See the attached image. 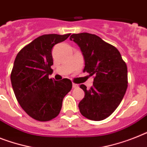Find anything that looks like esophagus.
<instances>
[{
  "mask_svg": "<svg viewBox=\"0 0 147 147\" xmlns=\"http://www.w3.org/2000/svg\"><path fill=\"white\" fill-rule=\"evenodd\" d=\"M72 86H73V88H78L79 87V86L77 84H75V83H73L72 84Z\"/></svg>",
  "mask_w": 147,
  "mask_h": 147,
  "instance_id": "34e87169",
  "label": "esophagus"
}]
</instances>
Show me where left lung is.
Segmentation results:
<instances>
[{"label":"left lung","instance_id":"obj_1","mask_svg":"<svg viewBox=\"0 0 147 147\" xmlns=\"http://www.w3.org/2000/svg\"><path fill=\"white\" fill-rule=\"evenodd\" d=\"M70 40L82 51L85 60L83 72L94 76L90 89L87 90L85 85H80L85 96L79 104L80 111L88 119H105L118 107L125 94L127 65L118 49L97 35L74 34Z\"/></svg>","mask_w":147,"mask_h":147}]
</instances>
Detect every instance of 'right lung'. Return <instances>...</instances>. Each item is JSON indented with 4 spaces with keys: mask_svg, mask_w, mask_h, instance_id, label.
<instances>
[{
    "mask_svg": "<svg viewBox=\"0 0 147 147\" xmlns=\"http://www.w3.org/2000/svg\"><path fill=\"white\" fill-rule=\"evenodd\" d=\"M71 34H44L23 47L17 54L11 72L13 92L22 108L31 118L46 122L55 118L63 99L72 88L69 79L55 81L52 49L65 40Z\"/></svg>",
    "mask_w": 147,
    "mask_h": 147,
    "instance_id": "add662e5",
    "label": "right lung"
}]
</instances>
